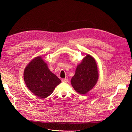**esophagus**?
<instances>
[{
    "mask_svg": "<svg viewBox=\"0 0 132 132\" xmlns=\"http://www.w3.org/2000/svg\"><path fill=\"white\" fill-rule=\"evenodd\" d=\"M62 82H68V79L65 78V79H62Z\"/></svg>",
    "mask_w": 132,
    "mask_h": 132,
    "instance_id": "esophagus-1",
    "label": "esophagus"
}]
</instances>
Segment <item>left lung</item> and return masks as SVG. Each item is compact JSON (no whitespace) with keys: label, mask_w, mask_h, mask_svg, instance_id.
Masks as SVG:
<instances>
[{"label":"left lung","mask_w":132,"mask_h":132,"mask_svg":"<svg viewBox=\"0 0 132 132\" xmlns=\"http://www.w3.org/2000/svg\"><path fill=\"white\" fill-rule=\"evenodd\" d=\"M99 73L95 59L87 54L77 66L75 73L72 78L71 85L75 90L85 95L94 88L98 81Z\"/></svg>","instance_id":"obj_1"}]
</instances>
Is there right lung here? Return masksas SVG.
<instances>
[{
	"mask_svg": "<svg viewBox=\"0 0 132 132\" xmlns=\"http://www.w3.org/2000/svg\"><path fill=\"white\" fill-rule=\"evenodd\" d=\"M23 79L30 91L39 98L50 96L61 80L52 73L40 56L32 59L24 70Z\"/></svg>",
	"mask_w": 132,
	"mask_h": 132,
	"instance_id": "obj_1",
	"label": "right lung"
}]
</instances>
